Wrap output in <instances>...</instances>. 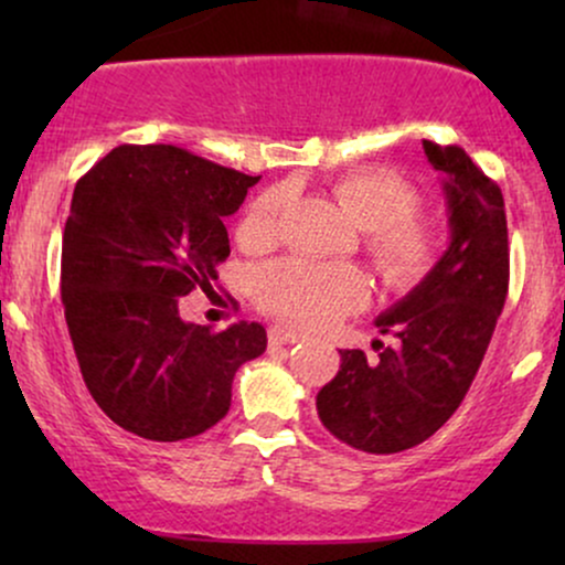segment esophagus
Segmentation results:
<instances>
[{"mask_svg": "<svg viewBox=\"0 0 565 565\" xmlns=\"http://www.w3.org/2000/svg\"><path fill=\"white\" fill-rule=\"evenodd\" d=\"M268 340H270V345L278 348V345H295V342L305 340V337H302L300 332H295V329L281 327V323H276V327H270Z\"/></svg>", "mask_w": 565, "mask_h": 565, "instance_id": "obj_1", "label": "esophagus"}]
</instances>
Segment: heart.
<instances>
[{
  "label": "heart",
  "mask_w": 565,
  "mask_h": 565,
  "mask_svg": "<svg viewBox=\"0 0 565 565\" xmlns=\"http://www.w3.org/2000/svg\"><path fill=\"white\" fill-rule=\"evenodd\" d=\"M332 191L348 215L366 231L369 260L387 287L408 291L436 270L446 233L436 220L417 212L423 199L412 183L382 167H364L342 174ZM289 204V188L260 193L238 225L244 242H274ZM252 289L263 310L305 329L332 327L369 300V284L361 270L308 260L263 265L252 276Z\"/></svg>",
  "instance_id": "obj_1"
}]
</instances>
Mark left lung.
Returning <instances> with one entry per match:
<instances>
[{
	"mask_svg": "<svg viewBox=\"0 0 565 565\" xmlns=\"http://www.w3.org/2000/svg\"><path fill=\"white\" fill-rule=\"evenodd\" d=\"M449 204L451 244L419 287L380 316L377 359L340 350L337 377L316 395L323 427L369 454L423 444L468 395L510 284L508 215L499 185L459 146L423 140Z\"/></svg>",
	"mask_w": 565,
	"mask_h": 565,
	"instance_id": "1",
	"label": "left lung"
}]
</instances>
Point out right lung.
<instances>
[{
  "label": "right lung",
  "mask_w": 565,
  "mask_h": 565,
  "mask_svg": "<svg viewBox=\"0 0 565 565\" xmlns=\"http://www.w3.org/2000/svg\"><path fill=\"white\" fill-rule=\"evenodd\" d=\"M260 178L178 146H125L82 174L63 231L61 297L84 385L116 425L148 440L210 430L236 369L265 353L260 323L223 332L180 319L231 255L223 217Z\"/></svg>",
  "instance_id": "obj_1"
}]
</instances>
